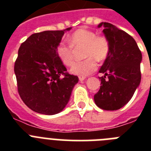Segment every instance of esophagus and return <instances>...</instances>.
<instances>
[{"instance_id": "obj_1", "label": "esophagus", "mask_w": 151, "mask_h": 151, "mask_svg": "<svg viewBox=\"0 0 151 151\" xmlns=\"http://www.w3.org/2000/svg\"><path fill=\"white\" fill-rule=\"evenodd\" d=\"M85 78H86V77H85V76H78V79H79L80 81H83L84 79H85Z\"/></svg>"}]
</instances>
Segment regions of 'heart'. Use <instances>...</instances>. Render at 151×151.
<instances>
[{
  "mask_svg": "<svg viewBox=\"0 0 151 151\" xmlns=\"http://www.w3.org/2000/svg\"><path fill=\"white\" fill-rule=\"evenodd\" d=\"M69 45L60 44L56 49L57 55L63 65L70 66L74 61L75 50L83 47L85 59L75 63L70 72L73 74L88 76L97 69L96 61H104L110 51V42L105 35H97L94 31L86 29L76 30L69 38Z\"/></svg>",
  "mask_w": 151,
  "mask_h": 151,
  "instance_id": "obj_1",
  "label": "heart"
}]
</instances>
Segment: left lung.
<instances>
[{
    "label": "left lung",
    "instance_id": "left-lung-1",
    "mask_svg": "<svg viewBox=\"0 0 151 151\" xmlns=\"http://www.w3.org/2000/svg\"><path fill=\"white\" fill-rule=\"evenodd\" d=\"M110 40V51L99 70L101 87L94 94L96 105L104 110H116L131 100L141 82V52L134 38L109 22H101ZM108 77L106 78V76Z\"/></svg>",
    "mask_w": 151,
    "mask_h": 151
}]
</instances>
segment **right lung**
Returning <instances> with one entry per match:
<instances>
[{"mask_svg": "<svg viewBox=\"0 0 151 151\" xmlns=\"http://www.w3.org/2000/svg\"><path fill=\"white\" fill-rule=\"evenodd\" d=\"M70 29L35 33L19 48L14 64L19 94L36 113L54 115L62 111L78 82V76L66 72L56 52L64 32Z\"/></svg>", "mask_w": 151, "mask_h": 151, "instance_id": "add662e5", "label": "right lung"}]
</instances>
